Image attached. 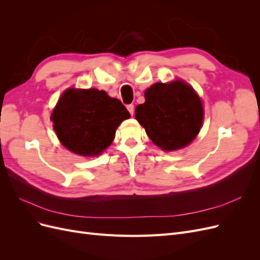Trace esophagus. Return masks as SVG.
<instances>
[{
	"mask_svg": "<svg viewBox=\"0 0 260 260\" xmlns=\"http://www.w3.org/2000/svg\"><path fill=\"white\" fill-rule=\"evenodd\" d=\"M127 109L129 111V113L131 114V115H133L135 114V106H133L132 104H129L128 106H127Z\"/></svg>",
	"mask_w": 260,
	"mask_h": 260,
	"instance_id": "34e87169",
	"label": "esophagus"
}]
</instances>
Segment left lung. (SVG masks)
Here are the masks:
<instances>
[{
	"label": "left lung",
	"instance_id": "8db88e82",
	"mask_svg": "<svg viewBox=\"0 0 260 260\" xmlns=\"http://www.w3.org/2000/svg\"><path fill=\"white\" fill-rule=\"evenodd\" d=\"M136 107V119L152 142L164 151H176L199 135L204 119L200 96L182 80L155 83Z\"/></svg>",
	"mask_w": 260,
	"mask_h": 260
}]
</instances>
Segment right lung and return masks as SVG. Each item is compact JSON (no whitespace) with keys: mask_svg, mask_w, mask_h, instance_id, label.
<instances>
[{"mask_svg":"<svg viewBox=\"0 0 260 260\" xmlns=\"http://www.w3.org/2000/svg\"><path fill=\"white\" fill-rule=\"evenodd\" d=\"M130 117L121 102L98 89H68L51 119L60 143L81 156H98L112 144L116 129Z\"/></svg>","mask_w":260,"mask_h":260,"instance_id":"right-lung-1","label":"right lung"}]
</instances>
